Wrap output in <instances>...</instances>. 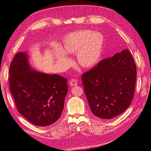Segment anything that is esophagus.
I'll return each instance as SVG.
<instances>
[{"label":"esophagus","mask_w":151,"mask_h":151,"mask_svg":"<svg viewBox=\"0 0 151 151\" xmlns=\"http://www.w3.org/2000/svg\"><path fill=\"white\" fill-rule=\"evenodd\" d=\"M69 84H70V86H76V85H77V81H76V80H75V79H71L70 81Z\"/></svg>","instance_id":"1"}]
</instances>
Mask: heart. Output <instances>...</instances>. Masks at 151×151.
Instances as JSON below:
<instances>
[{"label": "heart", "mask_w": 151, "mask_h": 151, "mask_svg": "<svg viewBox=\"0 0 151 151\" xmlns=\"http://www.w3.org/2000/svg\"><path fill=\"white\" fill-rule=\"evenodd\" d=\"M104 38L102 35L91 30H81L74 32L63 38L62 50L56 49L55 58L62 66H68L70 60L66 54H74L77 52L79 65L89 68L95 65L102 52Z\"/></svg>", "instance_id": "1"}]
</instances>
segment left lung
Instances as JSON below:
<instances>
[{
  "mask_svg": "<svg viewBox=\"0 0 151 151\" xmlns=\"http://www.w3.org/2000/svg\"><path fill=\"white\" fill-rule=\"evenodd\" d=\"M136 75L135 61L128 49L83 73L82 84L92 113L105 119L123 114L133 99Z\"/></svg>",
  "mask_w": 151,
  "mask_h": 151,
  "instance_id": "left-lung-1",
  "label": "left lung"
}]
</instances>
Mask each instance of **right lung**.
<instances>
[{
  "instance_id": "1",
  "label": "right lung",
  "mask_w": 151,
  "mask_h": 151,
  "mask_svg": "<svg viewBox=\"0 0 151 151\" xmlns=\"http://www.w3.org/2000/svg\"><path fill=\"white\" fill-rule=\"evenodd\" d=\"M9 88L18 111L31 123L47 127L58 119L68 91L67 80L31 69L27 54L18 52L9 69Z\"/></svg>"
}]
</instances>
